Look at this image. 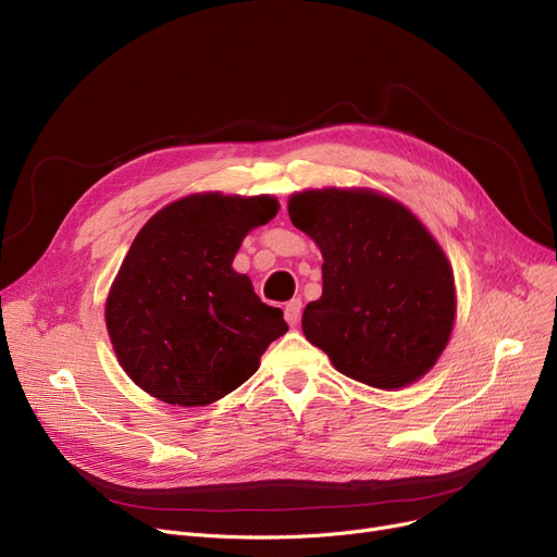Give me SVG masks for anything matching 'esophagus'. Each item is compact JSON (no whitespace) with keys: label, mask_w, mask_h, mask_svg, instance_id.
I'll return each instance as SVG.
<instances>
[{"label":"esophagus","mask_w":557,"mask_h":557,"mask_svg":"<svg viewBox=\"0 0 557 557\" xmlns=\"http://www.w3.org/2000/svg\"><path fill=\"white\" fill-rule=\"evenodd\" d=\"M300 317H302V300L300 298H294L288 300L286 307H284V319L288 325H298L300 323Z\"/></svg>","instance_id":"1"}]
</instances>
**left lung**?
Listing matches in <instances>:
<instances>
[{"label":"left lung","mask_w":557,"mask_h":557,"mask_svg":"<svg viewBox=\"0 0 557 557\" xmlns=\"http://www.w3.org/2000/svg\"><path fill=\"white\" fill-rule=\"evenodd\" d=\"M288 219L323 255V296L302 311L307 342L375 389H403L442 357L455 325L453 265L428 227L371 188H307Z\"/></svg>","instance_id":"obj_1"}]
</instances>
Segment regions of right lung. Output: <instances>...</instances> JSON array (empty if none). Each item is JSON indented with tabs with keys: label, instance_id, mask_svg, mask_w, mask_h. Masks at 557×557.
I'll return each mask as SVG.
<instances>
[{
	"label": "right lung",
	"instance_id": "1",
	"mask_svg": "<svg viewBox=\"0 0 557 557\" xmlns=\"http://www.w3.org/2000/svg\"><path fill=\"white\" fill-rule=\"evenodd\" d=\"M273 196L193 193L140 227L109 288L104 319L120 367L180 407L244 384L288 325L232 261L248 232L275 219Z\"/></svg>",
	"mask_w": 557,
	"mask_h": 557
}]
</instances>
